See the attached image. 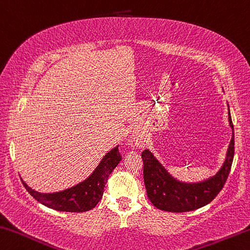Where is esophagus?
<instances>
[{
	"label": "esophagus",
	"mask_w": 250,
	"mask_h": 250,
	"mask_svg": "<svg viewBox=\"0 0 250 250\" xmlns=\"http://www.w3.org/2000/svg\"><path fill=\"white\" fill-rule=\"evenodd\" d=\"M137 145H141V142H137V143H136Z\"/></svg>",
	"instance_id": "1"
}]
</instances>
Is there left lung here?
I'll list each match as a JSON object with an SVG mask.
<instances>
[{
    "label": "left lung",
    "mask_w": 250,
    "mask_h": 250,
    "mask_svg": "<svg viewBox=\"0 0 250 250\" xmlns=\"http://www.w3.org/2000/svg\"><path fill=\"white\" fill-rule=\"evenodd\" d=\"M228 120L232 129V136L225 162L216 174L203 181L193 183L179 181L168 173L149 149L142 152L147 197L157 209L170 212H187L208 205L217 197L227 181L235 154V135L229 106Z\"/></svg>",
    "instance_id": "left-lung-1"
}]
</instances>
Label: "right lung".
<instances>
[{
  "mask_svg": "<svg viewBox=\"0 0 250 250\" xmlns=\"http://www.w3.org/2000/svg\"><path fill=\"white\" fill-rule=\"evenodd\" d=\"M121 160L122 155L117 145L106 153L97 167L87 179L74 187L52 193H41L31 189L22 179L21 181L26 191L41 205L57 211L83 212L95 208L101 201L107 179Z\"/></svg>",
  "mask_w": 250,
  "mask_h": 250,
  "instance_id": "obj_1",
  "label": "right lung"
}]
</instances>
